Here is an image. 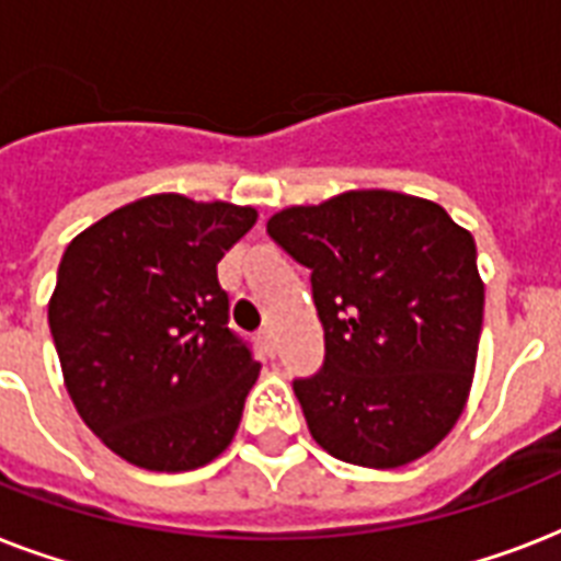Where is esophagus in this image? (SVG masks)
<instances>
[{
	"instance_id": "obj_1",
	"label": "esophagus",
	"mask_w": 561,
	"mask_h": 561,
	"mask_svg": "<svg viewBox=\"0 0 561 561\" xmlns=\"http://www.w3.org/2000/svg\"><path fill=\"white\" fill-rule=\"evenodd\" d=\"M259 341H262V346H264V352H267V355H273V352H276V334H273L271 325L259 332Z\"/></svg>"
}]
</instances>
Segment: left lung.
<instances>
[{"mask_svg": "<svg viewBox=\"0 0 561 561\" xmlns=\"http://www.w3.org/2000/svg\"><path fill=\"white\" fill-rule=\"evenodd\" d=\"M267 236L311 271L325 360L294 392L317 445L399 469L443 443L469 399L483 325L469 229L434 201L364 188L276 211Z\"/></svg>", "mask_w": 561, "mask_h": 561, "instance_id": "left-lung-1", "label": "left lung"}]
</instances>
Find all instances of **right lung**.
Segmentation results:
<instances>
[{"instance_id": "obj_1", "label": "right lung", "mask_w": 561, "mask_h": 561, "mask_svg": "<svg viewBox=\"0 0 561 561\" xmlns=\"http://www.w3.org/2000/svg\"><path fill=\"white\" fill-rule=\"evenodd\" d=\"M255 218L151 194L66 247L48 329L75 408L122 460L192 471L232 443L262 367L227 325L218 262Z\"/></svg>"}]
</instances>
